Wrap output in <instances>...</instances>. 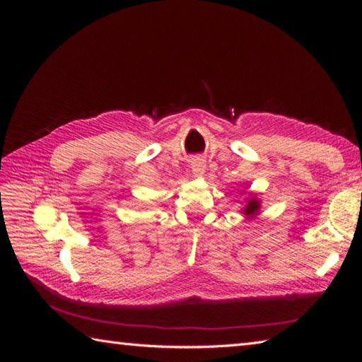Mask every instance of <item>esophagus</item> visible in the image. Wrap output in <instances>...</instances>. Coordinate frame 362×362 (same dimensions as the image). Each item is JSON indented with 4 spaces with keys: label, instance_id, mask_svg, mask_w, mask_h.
Masks as SVG:
<instances>
[{
    "label": "esophagus",
    "instance_id": "34e87169",
    "mask_svg": "<svg viewBox=\"0 0 362 362\" xmlns=\"http://www.w3.org/2000/svg\"><path fill=\"white\" fill-rule=\"evenodd\" d=\"M204 170H205V164L201 158H194L192 161V172L194 175H198V177H201V175H204Z\"/></svg>",
    "mask_w": 362,
    "mask_h": 362
}]
</instances>
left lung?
I'll list each match as a JSON object with an SVG mask.
<instances>
[{"mask_svg":"<svg viewBox=\"0 0 362 362\" xmlns=\"http://www.w3.org/2000/svg\"><path fill=\"white\" fill-rule=\"evenodd\" d=\"M258 208H259V202H258V201H255V199H250V201H249V204L246 205V210H245V213H246V214H255Z\"/></svg>","mask_w":362,"mask_h":362,"instance_id":"8db88e82","label":"left lung"}]
</instances>
